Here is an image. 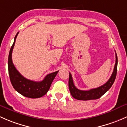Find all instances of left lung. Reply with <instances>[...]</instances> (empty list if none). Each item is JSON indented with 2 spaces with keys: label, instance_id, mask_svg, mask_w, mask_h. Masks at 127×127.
I'll use <instances>...</instances> for the list:
<instances>
[{
  "label": "left lung",
  "instance_id": "1",
  "mask_svg": "<svg viewBox=\"0 0 127 127\" xmlns=\"http://www.w3.org/2000/svg\"><path fill=\"white\" fill-rule=\"evenodd\" d=\"M117 71V56L116 53V64H115L113 72L112 73L111 76L110 77L109 80L103 86L97 88L92 89L89 91H81L74 86L73 83L72 76L71 73L69 74V80L68 86L70 92L73 98L77 99L78 100H96L100 98L103 95H104L109 89L111 87L113 84L115 79H116V74Z\"/></svg>",
  "mask_w": 127,
  "mask_h": 127
}]
</instances>
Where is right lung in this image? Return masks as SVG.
<instances>
[{
	"label": "right lung",
	"mask_w": 127,
	"mask_h": 127,
	"mask_svg": "<svg viewBox=\"0 0 127 127\" xmlns=\"http://www.w3.org/2000/svg\"><path fill=\"white\" fill-rule=\"evenodd\" d=\"M19 32L17 33L15 40L10 50L8 60V68L10 81L14 89L23 96L31 98H38L45 95L49 91L52 82L59 71L50 73L46 76L43 80L36 82L26 79L16 70L12 62V51L15 46L16 39Z\"/></svg>",
	"instance_id": "add662e5"
}]
</instances>
